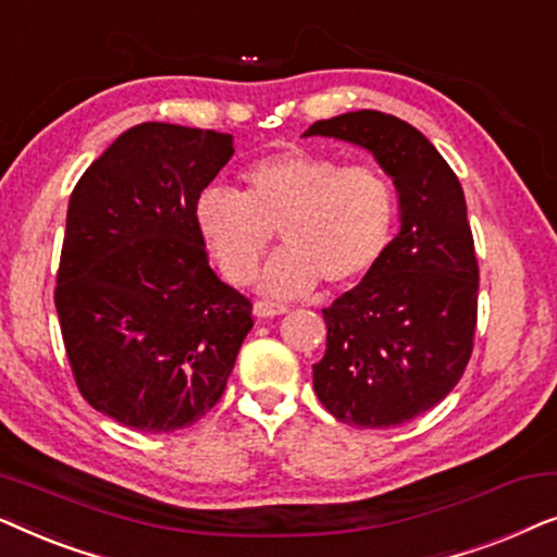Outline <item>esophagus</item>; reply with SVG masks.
<instances>
[{"label":"esophagus","instance_id":"esophagus-1","mask_svg":"<svg viewBox=\"0 0 557 557\" xmlns=\"http://www.w3.org/2000/svg\"><path fill=\"white\" fill-rule=\"evenodd\" d=\"M253 314L258 319L281 317V314H286V307H284V304H273V301H256L253 304Z\"/></svg>","mask_w":557,"mask_h":557}]
</instances>
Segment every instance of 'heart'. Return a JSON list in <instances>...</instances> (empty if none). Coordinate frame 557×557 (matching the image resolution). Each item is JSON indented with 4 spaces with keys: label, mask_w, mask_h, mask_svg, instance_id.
Returning a JSON list of instances; mask_svg holds the SVG:
<instances>
[{
    "label": "heart",
    "mask_w": 557,
    "mask_h": 557,
    "mask_svg": "<svg viewBox=\"0 0 557 557\" xmlns=\"http://www.w3.org/2000/svg\"><path fill=\"white\" fill-rule=\"evenodd\" d=\"M395 189L372 166L292 149L243 172V193L205 187L195 223L233 284L253 278L273 231L286 246L265 263L258 292L292 299L324 278L347 286L375 269L395 231Z\"/></svg>",
    "instance_id": "1"
}]
</instances>
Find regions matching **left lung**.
<instances>
[{
  "label": "left lung",
  "mask_w": 557,
  "mask_h": 557,
  "mask_svg": "<svg viewBox=\"0 0 557 557\" xmlns=\"http://www.w3.org/2000/svg\"><path fill=\"white\" fill-rule=\"evenodd\" d=\"M301 136L364 149L398 195L400 231L324 309L326 352L314 364V391L337 421L391 429L444 400L469 362L479 269L463 189L436 147L391 113L349 111Z\"/></svg>",
  "instance_id": "1"
}]
</instances>
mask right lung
<instances>
[{
  "label": "right lung",
  "instance_id": "1",
  "mask_svg": "<svg viewBox=\"0 0 557 557\" xmlns=\"http://www.w3.org/2000/svg\"><path fill=\"white\" fill-rule=\"evenodd\" d=\"M233 136L147 121L83 172L65 218L55 309L75 383L98 413L144 433L200 421L253 326L210 269L195 200Z\"/></svg>",
  "mask_w": 557,
  "mask_h": 557
}]
</instances>
